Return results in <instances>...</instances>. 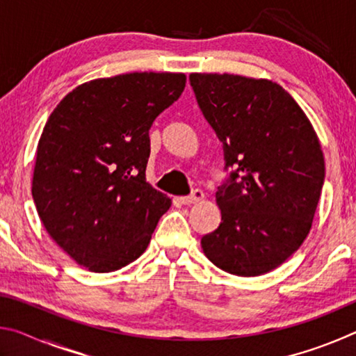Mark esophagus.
Masks as SVG:
<instances>
[{
  "label": "esophagus",
  "instance_id": "esophagus-1",
  "mask_svg": "<svg viewBox=\"0 0 356 356\" xmlns=\"http://www.w3.org/2000/svg\"><path fill=\"white\" fill-rule=\"evenodd\" d=\"M202 200H204V191L196 188L195 191L191 193V195L180 197V202L186 204V206H190V204H196V202H200V201H202Z\"/></svg>",
  "mask_w": 356,
  "mask_h": 356
}]
</instances>
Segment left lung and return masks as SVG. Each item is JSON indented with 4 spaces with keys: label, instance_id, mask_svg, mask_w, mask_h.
Listing matches in <instances>:
<instances>
[{
    "label": "left lung",
    "instance_id": "1",
    "mask_svg": "<svg viewBox=\"0 0 356 356\" xmlns=\"http://www.w3.org/2000/svg\"><path fill=\"white\" fill-rule=\"evenodd\" d=\"M204 118L225 152L218 229L204 254L237 276H259L287 261L308 237L325 161L314 129L280 84L229 74H191Z\"/></svg>",
    "mask_w": 356,
    "mask_h": 356
}]
</instances>
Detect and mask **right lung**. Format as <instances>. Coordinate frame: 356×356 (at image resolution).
<instances>
[{"instance_id":"1","label":"right lung","mask_w":356,"mask_h":356,"mask_svg":"<svg viewBox=\"0 0 356 356\" xmlns=\"http://www.w3.org/2000/svg\"><path fill=\"white\" fill-rule=\"evenodd\" d=\"M184 74L134 72L81 84L38 144L33 200L50 237L81 267L136 261L171 200L146 182L149 130L184 92Z\"/></svg>"}]
</instances>
